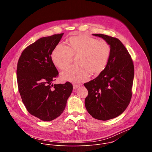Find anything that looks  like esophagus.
I'll use <instances>...</instances> for the list:
<instances>
[{
    "mask_svg": "<svg viewBox=\"0 0 152 152\" xmlns=\"http://www.w3.org/2000/svg\"><path fill=\"white\" fill-rule=\"evenodd\" d=\"M80 86V84H74L73 85V89H76V88H79Z\"/></svg>",
    "mask_w": 152,
    "mask_h": 152,
    "instance_id": "1",
    "label": "esophagus"
}]
</instances>
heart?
Returning <instances> with one entry per match:
<instances>
[{
	"mask_svg": "<svg viewBox=\"0 0 152 152\" xmlns=\"http://www.w3.org/2000/svg\"><path fill=\"white\" fill-rule=\"evenodd\" d=\"M67 46L57 45L51 58L55 66L61 70L69 67L73 58H76V66L62 73V77L71 82L88 80L91 74L100 75L106 68L111 53V45L107 41L79 34L70 37Z\"/></svg>",
	"mask_w": 152,
	"mask_h": 152,
	"instance_id": "b5f03b06",
	"label": "heart"
}]
</instances>
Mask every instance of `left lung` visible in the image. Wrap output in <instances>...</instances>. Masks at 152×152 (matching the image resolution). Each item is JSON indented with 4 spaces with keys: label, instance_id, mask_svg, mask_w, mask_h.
<instances>
[{
    "label": "left lung",
    "instance_id": "8db88e82",
    "mask_svg": "<svg viewBox=\"0 0 152 152\" xmlns=\"http://www.w3.org/2000/svg\"><path fill=\"white\" fill-rule=\"evenodd\" d=\"M93 35L109 43L111 53L105 69L96 78L84 83L88 91L85 105L93 118L105 121L121 114L131 102L134 66L131 55L118 38Z\"/></svg>",
    "mask_w": 152,
    "mask_h": 152
}]
</instances>
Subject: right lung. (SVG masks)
<instances>
[{
  "instance_id": "obj_1",
  "label": "right lung",
  "mask_w": 152,
  "mask_h": 152,
  "mask_svg": "<svg viewBox=\"0 0 152 152\" xmlns=\"http://www.w3.org/2000/svg\"><path fill=\"white\" fill-rule=\"evenodd\" d=\"M64 33L42 37L28 46L17 63L18 91L28 111L42 120L49 121L65 110L73 85L53 84L58 72L51 55Z\"/></svg>"
}]
</instances>
